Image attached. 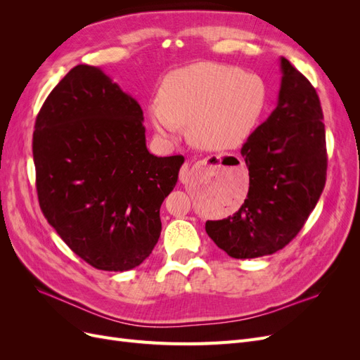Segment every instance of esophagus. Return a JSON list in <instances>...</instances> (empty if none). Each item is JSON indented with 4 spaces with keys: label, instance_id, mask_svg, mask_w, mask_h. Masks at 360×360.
<instances>
[{
    "label": "esophagus",
    "instance_id": "esophagus-1",
    "mask_svg": "<svg viewBox=\"0 0 360 360\" xmlns=\"http://www.w3.org/2000/svg\"><path fill=\"white\" fill-rule=\"evenodd\" d=\"M207 160H198L195 163V167H201L205 165ZM191 174H192V168H191V163H184V165L180 168V181L181 183H188L191 180Z\"/></svg>",
    "mask_w": 360,
    "mask_h": 360
}]
</instances>
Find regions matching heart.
I'll return each instance as SVG.
<instances>
[{
    "label": "heart",
    "instance_id": "b5f03b06",
    "mask_svg": "<svg viewBox=\"0 0 360 360\" xmlns=\"http://www.w3.org/2000/svg\"><path fill=\"white\" fill-rule=\"evenodd\" d=\"M267 101V84L259 75L228 64L197 63L165 76L159 101L148 105L147 115L162 139H176L181 124H189L195 146L225 150L250 135Z\"/></svg>",
    "mask_w": 360,
    "mask_h": 360
}]
</instances>
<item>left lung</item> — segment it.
I'll return each instance as SVG.
<instances>
[{
  "label": "left lung",
  "instance_id": "obj_1",
  "mask_svg": "<svg viewBox=\"0 0 360 360\" xmlns=\"http://www.w3.org/2000/svg\"><path fill=\"white\" fill-rule=\"evenodd\" d=\"M275 111L249 135L240 153L249 191L238 212L207 221L212 240L233 258H257L287 246L317 205L326 184L328 153L319 94L282 57Z\"/></svg>",
  "mask_w": 360,
  "mask_h": 360
}]
</instances>
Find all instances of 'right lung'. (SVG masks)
<instances>
[{"mask_svg":"<svg viewBox=\"0 0 360 360\" xmlns=\"http://www.w3.org/2000/svg\"><path fill=\"white\" fill-rule=\"evenodd\" d=\"M143 122L134 97L86 64L64 76L36 118L40 209L64 243L99 270H130L151 254L160 205L184 162L151 155Z\"/></svg>","mask_w":360,"mask_h":360,"instance_id":"right-lung-1","label":"right lung"}]
</instances>
